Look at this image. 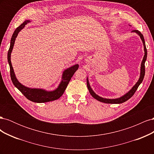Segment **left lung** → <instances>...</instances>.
Wrapping results in <instances>:
<instances>
[{
  "label": "left lung",
  "mask_w": 154,
  "mask_h": 154,
  "mask_svg": "<svg viewBox=\"0 0 154 154\" xmlns=\"http://www.w3.org/2000/svg\"><path fill=\"white\" fill-rule=\"evenodd\" d=\"M132 32H136V33H137L139 35V36H140V38L143 42V45H144V57H143V59L142 62H141V73H140V77H139V80L137 81V82L136 83V84H135V85L131 88V89H130L127 93V94H125L124 96L119 97V98H116V99H106V98H103V97H101L99 96H97L96 93L92 91V89L90 86L89 82H88V78H87V85L88 91H89L90 94H91V96L93 97H94V98H95L97 100H98L99 101L103 102V103H112V104L122 103H123V102H125L126 101L129 100L130 97H131L134 94V93L136 92L138 87L139 86V85L141 84L143 80L144 74H145V66H144V63H145V62H146V57H147V50H146V45H145V42H144L143 35L141 33L140 31H139L138 30H133Z\"/></svg>",
  "instance_id": "obj_1"
}]
</instances>
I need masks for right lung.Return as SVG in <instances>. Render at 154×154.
Segmentation results:
<instances>
[{
	"label": "right lung",
	"mask_w": 154,
	"mask_h": 154,
	"mask_svg": "<svg viewBox=\"0 0 154 154\" xmlns=\"http://www.w3.org/2000/svg\"><path fill=\"white\" fill-rule=\"evenodd\" d=\"M29 22V20H25L14 31L11 37L10 47L8 53V61L10 67V76L11 81L13 85L25 96L26 98L32 102H35V103H45V102L54 101L60 98L62 96L63 92H65V90H66V88L67 87L69 82L71 80L74 72L78 70L79 66L78 64H76L74 66L65 70L62 74V81L60 82L58 88L54 91H47L44 89H41V88H31L22 85L17 80L15 72H14L13 68L12 67V64L11 62V53L12 52L14 44H15V41L18 35V33Z\"/></svg>",
	"instance_id": "obj_1"
}]
</instances>
